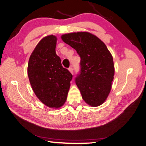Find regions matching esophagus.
I'll list each match as a JSON object with an SVG mask.
<instances>
[{
	"label": "esophagus",
	"mask_w": 146,
	"mask_h": 146,
	"mask_svg": "<svg viewBox=\"0 0 146 146\" xmlns=\"http://www.w3.org/2000/svg\"><path fill=\"white\" fill-rule=\"evenodd\" d=\"M68 70L70 71V72L71 73H72V74H73V68H72V66L69 68H68Z\"/></svg>",
	"instance_id": "1"
}]
</instances>
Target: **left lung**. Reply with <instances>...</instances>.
I'll use <instances>...</instances> for the list:
<instances>
[{
  "instance_id": "left-lung-1",
  "label": "left lung",
  "mask_w": 146,
  "mask_h": 146,
  "mask_svg": "<svg viewBox=\"0 0 146 146\" xmlns=\"http://www.w3.org/2000/svg\"><path fill=\"white\" fill-rule=\"evenodd\" d=\"M81 58L80 73L75 82L83 100L91 106L102 104L110 93L114 79L113 58L103 42L86 32L62 35Z\"/></svg>"
}]
</instances>
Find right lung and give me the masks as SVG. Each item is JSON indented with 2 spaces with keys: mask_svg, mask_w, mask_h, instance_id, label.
Returning <instances> with one entry per match:
<instances>
[{
  "mask_svg": "<svg viewBox=\"0 0 146 146\" xmlns=\"http://www.w3.org/2000/svg\"><path fill=\"white\" fill-rule=\"evenodd\" d=\"M57 38L51 35L37 44L29 58L27 73L30 84L40 101L50 108L65 103L72 74L63 68L56 54Z\"/></svg>",
  "mask_w": 146,
  "mask_h": 146,
  "instance_id": "1",
  "label": "right lung"
}]
</instances>
